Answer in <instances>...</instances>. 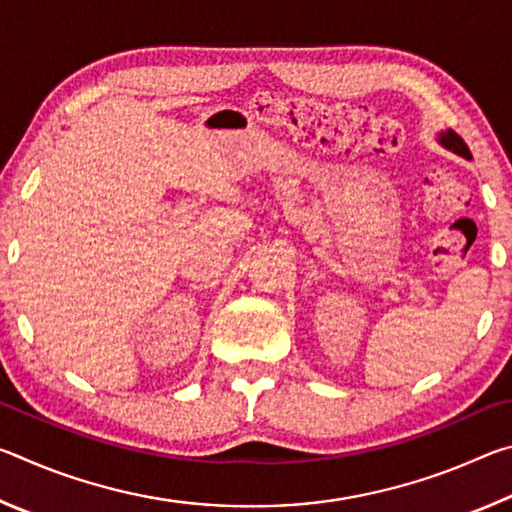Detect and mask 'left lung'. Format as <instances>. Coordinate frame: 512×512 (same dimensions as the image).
Listing matches in <instances>:
<instances>
[{"mask_svg":"<svg viewBox=\"0 0 512 512\" xmlns=\"http://www.w3.org/2000/svg\"><path fill=\"white\" fill-rule=\"evenodd\" d=\"M440 142H443L449 151H454V153H458V155H463V158L472 160V153H470V149H467V144L463 142V137L458 135V133H454V131H445L443 135H440Z\"/></svg>","mask_w":512,"mask_h":512,"instance_id":"obj_1","label":"left lung"}]
</instances>
